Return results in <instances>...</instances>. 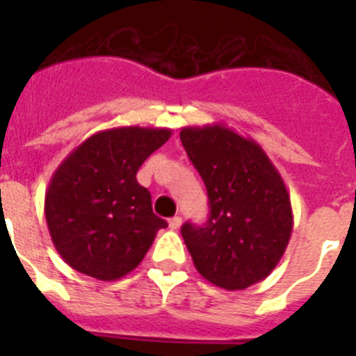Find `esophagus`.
<instances>
[{"label": "esophagus", "mask_w": 356, "mask_h": 356, "mask_svg": "<svg viewBox=\"0 0 356 356\" xmlns=\"http://www.w3.org/2000/svg\"><path fill=\"white\" fill-rule=\"evenodd\" d=\"M181 225H183V218H181V216L170 218V229L177 231V229H181Z\"/></svg>", "instance_id": "obj_1"}]
</instances>
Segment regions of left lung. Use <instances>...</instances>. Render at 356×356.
<instances>
[{
    "label": "left lung",
    "instance_id": "1",
    "mask_svg": "<svg viewBox=\"0 0 356 356\" xmlns=\"http://www.w3.org/2000/svg\"><path fill=\"white\" fill-rule=\"evenodd\" d=\"M181 142L205 181L209 222L184 223L195 270L223 290L270 275L286 251L293 214L281 173L253 138L223 123L183 127Z\"/></svg>",
    "mask_w": 356,
    "mask_h": 356
}]
</instances>
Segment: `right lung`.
I'll return each instance as SVG.
<instances>
[{"instance_id":"right-lung-1","label":"right lung","mask_w":356,"mask_h":356,"mask_svg":"<svg viewBox=\"0 0 356 356\" xmlns=\"http://www.w3.org/2000/svg\"><path fill=\"white\" fill-rule=\"evenodd\" d=\"M172 129L114 127L81 142L46 190L49 236L74 270L99 281H116L133 271L161 229L149 190L136 181L147 156L166 144Z\"/></svg>"}]
</instances>
